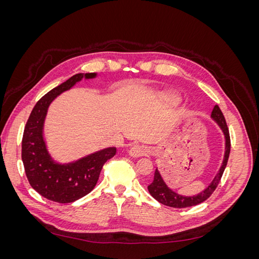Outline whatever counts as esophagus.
<instances>
[{
    "label": "esophagus",
    "instance_id": "esophagus-1",
    "mask_svg": "<svg viewBox=\"0 0 259 259\" xmlns=\"http://www.w3.org/2000/svg\"><path fill=\"white\" fill-rule=\"evenodd\" d=\"M149 149L147 147L144 146H139V145H135L133 146L130 149V154L134 158H139V156H144L146 154H148Z\"/></svg>",
    "mask_w": 259,
    "mask_h": 259
}]
</instances>
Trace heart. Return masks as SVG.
<instances>
[{
	"mask_svg": "<svg viewBox=\"0 0 259 259\" xmlns=\"http://www.w3.org/2000/svg\"><path fill=\"white\" fill-rule=\"evenodd\" d=\"M168 100H169V101H171V103H175V101H176V98H174V97H169V98H168Z\"/></svg>",
	"mask_w": 259,
	"mask_h": 259,
	"instance_id": "1",
	"label": "heart"
}]
</instances>
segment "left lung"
I'll return each instance as SVG.
<instances>
[{
    "instance_id": "1",
    "label": "left lung",
    "mask_w": 259,
    "mask_h": 259,
    "mask_svg": "<svg viewBox=\"0 0 259 259\" xmlns=\"http://www.w3.org/2000/svg\"><path fill=\"white\" fill-rule=\"evenodd\" d=\"M210 116L215 122H217L219 127L222 128L224 135H225V139H226V150H225V155H224V161H223L221 168H219V171L214 177V179L211 180V183L207 186V188L204 191L200 192L197 195H193V197H184V195H180V194L176 193L175 191L169 189V188L166 186V184L164 183V180L161 177L158 168H156L154 171L153 182L148 186V190H149V192H150L152 197L158 202L162 203V204L166 205V206H170V207H178V208L198 205V204H200V203L204 202L205 200H207L210 197L211 193H213L217 188L219 182H221L222 176L224 174V170L227 166V162H228V159H229V154H230V147H231L230 135H229L228 126H227V123L225 120V116L217 105L214 107Z\"/></svg>"
}]
</instances>
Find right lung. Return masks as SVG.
Returning a JSON list of instances; mask_svg holds the SVG:
<instances>
[{"label": "right lung", "mask_w": 259, "mask_h": 259, "mask_svg": "<svg viewBox=\"0 0 259 259\" xmlns=\"http://www.w3.org/2000/svg\"><path fill=\"white\" fill-rule=\"evenodd\" d=\"M96 73H77L53 89L37 101L23 131L21 159L29 184L42 197L58 203H71L89 194L96 186L104 164L116 153L109 147L67 164L56 163L50 155L43 137L46 113L52 101L80 82L94 79Z\"/></svg>", "instance_id": "obj_1"}]
</instances>
